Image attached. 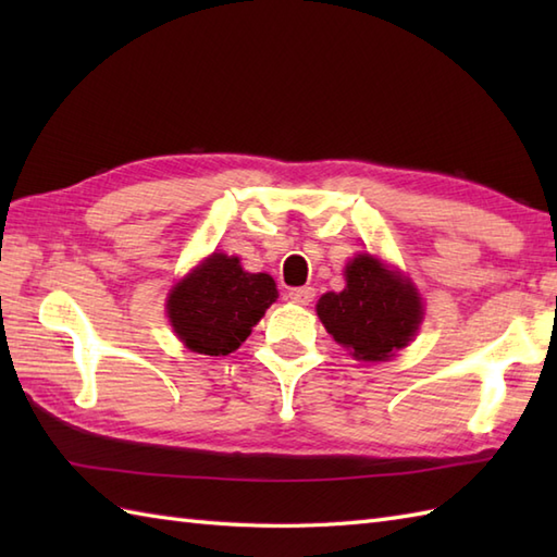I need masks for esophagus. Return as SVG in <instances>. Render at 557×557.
<instances>
[{
	"label": "esophagus",
	"instance_id": "obj_1",
	"mask_svg": "<svg viewBox=\"0 0 557 557\" xmlns=\"http://www.w3.org/2000/svg\"><path fill=\"white\" fill-rule=\"evenodd\" d=\"M289 299L294 304H301V306H309L315 299V289L313 287H299V289H292L289 292Z\"/></svg>",
	"mask_w": 557,
	"mask_h": 557
}]
</instances>
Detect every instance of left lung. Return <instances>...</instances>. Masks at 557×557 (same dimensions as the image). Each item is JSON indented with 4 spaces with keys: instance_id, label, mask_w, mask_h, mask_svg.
I'll use <instances>...</instances> for the list:
<instances>
[{
    "instance_id": "obj_1",
    "label": "left lung",
    "mask_w": 557,
    "mask_h": 557,
    "mask_svg": "<svg viewBox=\"0 0 557 557\" xmlns=\"http://www.w3.org/2000/svg\"><path fill=\"white\" fill-rule=\"evenodd\" d=\"M347 287L315 304L318 318L354 359L385 361L407 347L423 321V304L411 280L381 258L359 253L345 268Z\"/></svg>"
}]
</instances>
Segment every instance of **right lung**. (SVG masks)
Segmentation results:
<instances>
[{"instance_id": "right-lung-1", "label": "right lung", "mask_w": 557, "mask_h": 557, "mask_svg": "<svg viewBox=\"0 0 557 557\" xmlns=\"http://www.w3.org/2000/svg\"><path fill=\"white\" fill-rule=\"evenodd\" d=\"M275 299V280L265 272H246L236 256L212 253L176 282L168 297V318L184 347L227 357Z\"/></svg>"}]
</instances>
